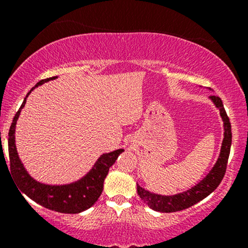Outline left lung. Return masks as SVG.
<instances>
[{"label":"left lung","mask_w":248,"mask_h":248,"mask_svg":"<svg viewBox=\"0 0 248 248\" xmlns=\"http://www.w3.org/2000/svg\"><path fill=\"white\" fill-rule=\"evenodd\" d=\"M210 100L213 102L216 108H218L224 122V139L217 162H216L212 169L210 170V172L201 182H198L191 189L183 192L176 193V195H158V193L148 191V190L138 184V193L142 199V202L144 204H147L154 211L169 213L181 211V210L187 209V207L195 205L198 202H201L202 199L207 197L210 193L215 191L219 184H220L221 179L224 178L232 143L231 124H230L229 116H227L226 112H225L221 99L219 96L211 95L210 96Z\"/></svg>","instance_id":"obj_1"}]
</instances>
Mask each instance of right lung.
Returning <instances> with one entry per match:
<instances>
[{"instance_id": "obj_1", "label": "right lung", "mask_w": 248, "mask_h": 248, "mask_svg": "<svg viewBox=\"0 0 248 248\" xmlns=\"http://www.w3.org/2000/svg\"><path fill=\"white\" fill-rule=\"evenodd\" d=\"M56 78L58 77H52V78H47L37 82L36 86L31 88L30 92L24 98L23 104L14 118L9 129V138H8L10 172L15 183L19 187V191L27 195L39 205L61 213H79L94 205L95 202L100 197L108 170L115 163L116 158L124 152V149H116L114 152L102 154L86 175L72 183L52 186V184L42 183V182L36 181L35 178L31 177L17 153L15 141L16 124L19 114H21V109L24 107L28 95L30 94L31 91L41 86L44 82L53 80Z\"/></svg>"}]
</instances>
